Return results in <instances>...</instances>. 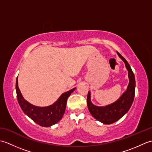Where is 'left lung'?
I'll list each match as a JSON object with an SVG mask.
<instances>
[{
    "label": "left lung",
    "mask_w": 152,
    "mask_h": 152,
    "mask_svg": "<svg viewBox=\"0 0 152 152\" xmlns=\"http://www.w3.org/2000/svg\"><path fill=\"white\" fill-rule=\"evenodd\" d=\"M119 57L124 61L125 66L128 70V76L129 78L127 91H126L117 101L106 106H96L91 102L90 92H88L87 97L88 107L91 114L98 121L104 124H112L123 117L133 104L135 92V78L134 73L129 64L121 54L118 52Z\"/></svg>",
    "instance_id": "obj_1"
}]
</instances>
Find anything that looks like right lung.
<instances>
[{
    "instance_id": "right-lung-1",
    "label": "right lung",
    "mask_w": 152,
    "mask_h": 152,
    "mask_svg": "<svg viewBox=\"0 0 152 152\" xmlns=\"http://www.w3.org/2000/svg\"><path fill=\"white\" fill-rule=\"evenodd\" d=\"M15 89L19 104L25 114L37 124L48 127L57 124L63 118L65 112L67 99L76 88L63 93L54 104L46 107L34 106L24 99L19 89L18 77L16 79Z\"/></svg>"
}]
</instances>
